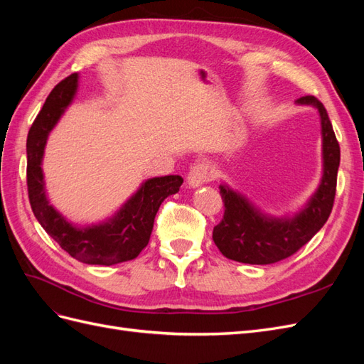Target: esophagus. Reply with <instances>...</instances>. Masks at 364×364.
I'll list each match as a JSON object with an SVG mask.
<instances>
[{
    "instance_id": "34e87169",
    "label": "esophagus",
    "mask_w": 364,
    "mask_h": 364,
    "mask_svg": "<svg viewBox=\"0 0 364 364\" xmlns=\"http://www.w3.org/2000/svg\"><path fill=\"white\" fill-rule=\"evenodd\" d=\"M215 174H217L215 168L213 167L211 164L206 162V161H199V162H196L193 167L190 168L188 178H186V181H188V185L191 186V188H196V186H200L203 183L214 181Z\"/></svg>"
}]
</instances>
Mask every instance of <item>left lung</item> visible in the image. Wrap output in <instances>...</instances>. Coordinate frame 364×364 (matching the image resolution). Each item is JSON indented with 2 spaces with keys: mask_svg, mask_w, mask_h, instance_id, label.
<instances>
[{
  "mask_svg": "<svg viewBox=\"0 0 364 364\" xmlns=\"http://www.w3.org/2000/svg\"><path fill=\"white\" fill-rule=\"evenodd\" d=\"M299 105L317 107L322 124L323 176L317 191L294 217H267L243 196L226 185L220 186L225 214L213 230V240L229 259L245 264H273L291 257L310 241L333 211L340 146L326 109L313 95L297 98Z\"/></svg>",
  "mask_w": 364,
  "mask_h": 364,
  "instance_id": "left-lung-1",
  "label": "left lung"
}]
</instances>
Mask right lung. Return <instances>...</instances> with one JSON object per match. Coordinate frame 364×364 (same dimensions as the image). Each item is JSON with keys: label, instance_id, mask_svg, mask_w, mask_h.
I'll use <instances>...</instances> for the list:
<instances>
[{"label": "right lung", "instance_id": "1", "mask_svg": "<svg viewBox=\"0 0 364 364\" xmlns=\"http://www.w3.org/2000/svg\"><path fill=\"white\" fill-rule=\"evenodd\" d=\"M77 79L79 75L71 74L54 86L28 130V199L41 226L73 258L85 264L112 266L135 259L149 245L161 203L179 191L183 179L181 176H164L146 181L123 208L105 223L77 228L67 222L47 199L41 164L51 129L56 126L75 95Z\"/></svg>", "mask_w": 364, "mask_h": 364}]
</instances>
